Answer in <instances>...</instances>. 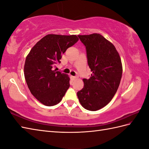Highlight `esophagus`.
Here are the masks:
<instances>
[{"label":"esophagus","instance_id":"obj_1","mask_svg":"<svg viewBox=\"0 0 149 149\" xmlns=\"http://www.w3.org/2000/svg\"><path fill=\"white\" fill-rule=\"evenodd\" d=\"M70 79H71L72 81H74V80L75 79H76V77L72 76V75H71V76H70Z\"/></svg>","mask_w":149,"mask_h":149}]
</instances>
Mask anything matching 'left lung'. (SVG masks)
<instances>
[{
	"label": "left lung",
	"mask_w": 149,
	"mask_h": 149,
	"mask_svg": "<svg viewBox=\"0 0 149 149\" xmlns=\"http://www.w3.org/2000/svg\"><path fill=\"white\" fill-rule=\"evenodd\" d=\"M78 37L86 47L92 74L89 79H83L84 87L77 95L82 106L94 111L106 106L116 93L122 78V61L115 47L101 34Z\"/></svg>",
	"instance_id": "left-lung-1"
}]
</instances>
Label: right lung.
<instances>
[{"label":"right lung","instance_id":"right-lung-1","mask_svg":"<svg viewBox=\"0 0 149 149\" xmlns=\"http://www.w3.org/2000/svg\"><path fill=\"white\" fill-rule=\"evenodd\" d=\"M76 35L48 34L38 42L26 59L24 75L36 99L47 106L58 104L70 87L67 75L54 68L63 53L77 42Z\"/></svg>","mask_w":149,"mask_h":149}]
</instances>
